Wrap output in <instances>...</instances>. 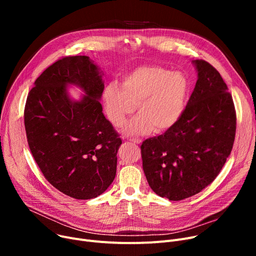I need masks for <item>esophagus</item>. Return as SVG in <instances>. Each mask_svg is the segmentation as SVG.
I'll use <instances>...</instances> for the list:
<instances>
[{
    "instance_id": "34e87169",
    "label": "esophagus",
    "mask_w": 256,
    "mask_h": 256,
    "mask_svg": "<svg viewBox=\"0 0 256 256\" xmlns=\"http://www.w3.org/2000/svg\"><path fill=\"white\" fill-rule=\"evenodd\" d=\"M128 140L132 143H136V144H140L142 142L141 139H139V138H128Z\"/></svg>"
}]
</instances>
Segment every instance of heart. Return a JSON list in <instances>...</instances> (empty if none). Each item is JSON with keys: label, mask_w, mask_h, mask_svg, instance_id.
I'll list each match as a JSON object with an SVG mask.
<instances>
[{"label": "heart", "mask_w": 256, "mask_h": 256, "mask_svg": "<svg viewBox=\"0 0 256 256\" xmlns=\"http://www.w3.org/2000/svg\"><path fill=\"white\" fill-rule=\"evenodd\" d=\"M189 80L182 72L164 67L142 66L124 76L121 89L108 85L104 100L108 118L119 126L137 106L139 116L124 128L126 134L167 130L180 118L189 93Z\"/></svg>", "instance_id": "obj_1"}]
</instances>
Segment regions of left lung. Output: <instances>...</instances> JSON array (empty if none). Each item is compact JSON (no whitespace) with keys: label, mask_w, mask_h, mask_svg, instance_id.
I'll list each match as a JSON object with an SVG mask.
<instances>
[{"label":"left lung","mask_w":256,"mask_h":256,"mask_svg":"<svg viewBox=\"0 0 256 256\" xmlns=\"http://www.w3.org/2000/svg\"><path fill=\"white\" fill-rule=\"evenodd\" d=\"M194 63L198 80L180 118L140 146L152 191L172 201L194 196L214 180L236 137V108L222 76L202 59Z\"/></svg>","instance_id":"8db88e82"}]
</instances>
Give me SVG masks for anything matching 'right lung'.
<instances>
[{
  "label": "right lung",
  "mask_w": 256,
  "mask_h": 256,
  "mask_svg": "<svg viewBox=\"0 0 256 256\" xmlns=\"http://www.w3.org/2000/svg\"><path fill=\"white\" fill-rule=\"evenodd\" d=\"M87 56H67L50 65L30 90L24 128L31 154L46 180L74 199L102 194L116 176L117 150L122 140L102 114L104 85ZM66 84L86 93L72 102Z\"/></svg>",
  "instance_id": "obj_1"
}]
</instances>
